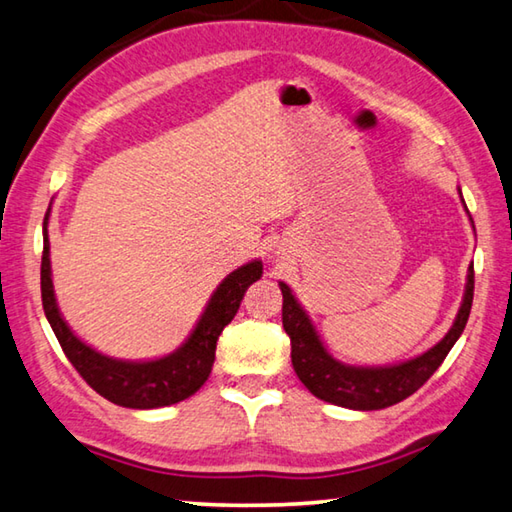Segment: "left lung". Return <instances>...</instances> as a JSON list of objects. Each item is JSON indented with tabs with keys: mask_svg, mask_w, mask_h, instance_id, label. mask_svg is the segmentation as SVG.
I'll use <instances>...</instances> for the list:
<instances>
[{
	"mask_svg": "<svg viewBox=\"0 0 512 512\" xmlns=\"http://www.w3.org/2000/svg\"><path fill=\"white\" fill-rule=\"evenodd\" d=\"M281 292L283 327L292 341V365L305 388L314 397L334 403V406L350 410H381L417 392L437 372L452 345L457 343L470 316L472 294H475V269L472 265L468 267L464 303L459 307L450 332L426 354L406 363L390 365V368H352V365L332 359V354H327L323 343L318 341L310 318L298 305L292 289L281 283Z\"/></svg>",
	"mask_w": 512,
	"mask_h": 512,
	"instance_id": "8db88e82",
	"label": "left lung"
}]
</instances>
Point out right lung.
<instances>
[{
  "label": "right lung",
  "instance_id": "1",
  "mask_svg": "<svg viewBox=\"0 0 512 512\" xmlns=\"http://www.w3.org/2000/svg\"><path fill=\"white\" fill-rule=\"evenodd\" d=\"M48 214L44 218V252H42V305L44 314L51 323L53 332L60 341L66 359L80 372L82 379L91 388L109 399L115 406L133 410H151L171 406L185 401L202 388L211 374V365L216 359V343L225 325L236 316L240 301L247 287L258 281L263 274V263L254 260L231 272L218 285L214 296L202 312L196 330L191 332L187 343L178 347L169 356L156 361H118L111 356L95 352L93 347L82 343L64 323L57 310L53 281H51V258H48Z\"/></svg>",
  "mask_w": 512,
  "mask_h": 512
}]
</instances>
